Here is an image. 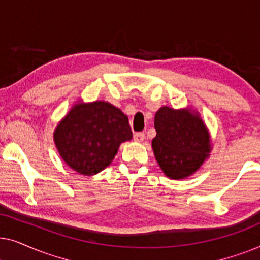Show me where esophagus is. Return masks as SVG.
I'll list each match as a JSON object with an SVG mask.
<instances>
[{
  "mask_svg": "<svg viewBox=\"0 0 260 260\" xmlns=\"http://www.w3.org/2000/svg\"><path fill=\"white\" fill-rule=\"evenodd\" d=\"M144 134L143 133H136L134 135V141L135 142H143L144 141Z\"/></svg>",
  "mask_w": 260,
  "mask_h": 260,
  "instance_id": "34e87169",
  "label": "esophagus"
}]
</instances>
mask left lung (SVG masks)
<instances>
[{"label": "left lung", "instance_id": "left-lung-1", "mask_svg": "<svg viewBox=\"0 0 260 260\" xmlns=\"http://www.w3.org/2000/svg\"><path fill=\"white\" fill-rule=\"evenodd\" d=\"M156 137L151 142L159 168L166 176L182 180L193 175L212 151L211 134L200 113L190 106H162L155 113Z\"/></svg>", "mask_w": 260, "mask_h": 260}]
</instances>
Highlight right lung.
<instances>
[{"instance_id":"1","label":"right lung","mask_w":260,"mask_h":260,"mask_svg":"<svg viewBox=\"0 0 260 260\" xmlns=\"http://www.w3.org/2000/svg\"><path fill=\"white\" fill-rule=\"evenodd\" d=\"M133 138L129 119L118 108L104 101L79 99L56 125L53 140L62 161L85 176L101 173L123 142Z\"/></svg>"}]
</instances>
